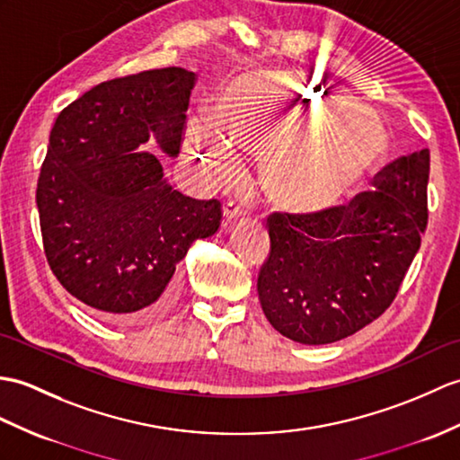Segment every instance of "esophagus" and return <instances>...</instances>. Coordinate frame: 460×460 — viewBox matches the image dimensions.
I'll return each instance as SVG.
<instances>
[{
    "label": "esophagus",
    "mask_w": 460,
    "mask_h": 460,
    "mask_svg": "<svg viewBox=\"0 0 460 460\" xmlns=\"http://www.w3.org/2000/svg\"><path fill=\"white\" fill-rule=\"evenodd\" d=\"M243 213V208L241 204H237V201H227L226 206H223V217H226V221H234Z\"/></svg>",
    "instance_id": "obj_1"
}]
</instances>
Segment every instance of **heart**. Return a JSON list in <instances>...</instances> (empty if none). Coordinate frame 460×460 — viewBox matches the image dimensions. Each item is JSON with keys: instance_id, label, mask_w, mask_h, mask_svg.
I'll return each mask as SVG.
<instances>
[{"instance_id": "obj_1", "label": "heart", "mask_w": 460, "mask_h": 460, "mask_svg": "<svg viewBox=\"0 0 460 460\" xmlns=\"http://www.w3.org/2000/svg\"><path fill=\"white\" fill-rule=\"evenodd\" d=\"M329 102L323 85L302 74H249L219 90L208 123L234 145L262 151V188L276 208L312 216L343 204L388 153V135L376 115L358 105L327 110ZM297 116L306 119L285 132ZM190 143L211 168L237 170L211 146L204 127L191 129ZM304 147L308 151L296 161Z\"/></svg>"}]
</instances>
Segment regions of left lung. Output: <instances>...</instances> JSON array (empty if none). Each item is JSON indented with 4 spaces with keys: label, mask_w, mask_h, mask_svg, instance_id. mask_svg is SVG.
<instances>
[{
    "label": "left lung",
    "mask_w": 460,
    "mask_h": 460,
    "mask_svg": "<svg viewBox=\"0 0 460 460\" xmlns=\"http://www.w3.org/2000/svg\"><path fill=\"white\" fill-rule=\"evenodd\" d=\"M429 151L384 166L375 191L312 216L272 213L256 290L284 337L327 345L378 319L396 297L427 227Z\"/></svg>",
    "instance_id": "1"
}]
</instances>
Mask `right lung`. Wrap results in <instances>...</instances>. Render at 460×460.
<instances>
[{"label": "right lung", "mask_w": 460, "mask_h": 460, "mask_svg": "<svg viewBox=\"0 0 460 460\" xmlns=\"http://www.w3.org/2000/svg\"><path fill=\"white\" fill-rule=\"evenodd\" d=\"M196 74L170 66L102 82L57 117L37 184L50 270L93 312L121 323L163 315L191 243L221 226L217 199L168 184L141 148L178 156Z\"/></svg>", "instance_id": "1"}]
</instances>
